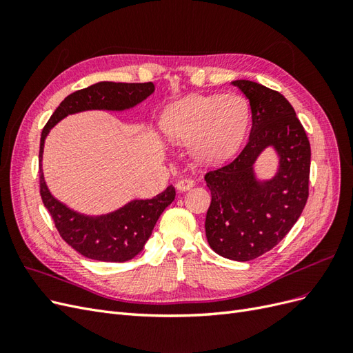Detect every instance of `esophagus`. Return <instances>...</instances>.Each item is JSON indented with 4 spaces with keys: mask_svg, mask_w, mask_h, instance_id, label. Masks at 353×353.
Returning <instances> with one entry per match:
<instances>
[{
    "mask_svg": "<svg viewBox=\"0 0 353 353\" xmlns=\"http://www.w3.org/2000/svg\"><path fill=\"white\" fill-rule=\"evenodd\" d=\"M194 179H191V178H183V179H179L178 183H176V190L178 191H187V190H190V188H193L194 187Z\"/></svg>",
    "mask_w": 353,
    "mask_h": 353,
    "instance_id": "obj_1",
    "label": "esophagus"
}]
</instances>
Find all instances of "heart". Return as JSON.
Returning a JSON list of instances; mask_svg holds the SVG:
<instances>
[{"instance_id":"heart-1","label":"heart","mask_w":353,"mask_h":353,"mask_svg":"<svg viewBox=\"0 0 353 353\" xmlns=\"http://www.w3.org/2000/svg\"><path fill=\"white\" fill-rule=\"evenodd\" d=\"M249 119V104L241 95H191L169 105L162 128L169 140L190 144L200 162L216 163L239 150Z\"/></svg>"}]
</instances>
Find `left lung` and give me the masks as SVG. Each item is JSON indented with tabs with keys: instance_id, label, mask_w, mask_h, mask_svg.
Listing matches in <instances>:
<instances>
[{
	"instance_id": "obj_1",
	"label": "left lung",
	"mask_w": 353,
	"mask_h": 353,
	"mask_svg": "<svg viewBox=\"0 0 353 353\" xmlns=\"http://www.w3.org/2000/svg\"><path fill=\"white\" fill-rule=\"evenodd\" d=\"M232 85L249 99L252 131L232 162L205 175L212 194L205 228L218 254L245 262L275 248L301 216L309 196L311 144L284 95L245 79ZM268 146L281 157L279 172L258 181L252 166Z\"/></svg>"
}]
</instances>
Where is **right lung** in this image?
I'll return each instance as SVG.
<instances>
[{"label": "right lung", "instance_id": "obj_1", "mask_svg": "<svg viewBox=\"0 0 353 353\" xmlns=\"http://www.w3.org/2000/svg\"><path fill=\"white\" fill-rule=\"evenodd\" d=\"M153 82H99L74 91L60 103L41 134L39 193L54 225L69 245L82 256L101 262H126L140 253L152 236L162 212L174 201L175 188L169 185L150 200H132L108 215L87 216L52 197L42 174V152L50 130L68 114L83 110H125L153 94Z\"/></svg>", "mask_w": 353, "mask_h": 353}]
</instances>
